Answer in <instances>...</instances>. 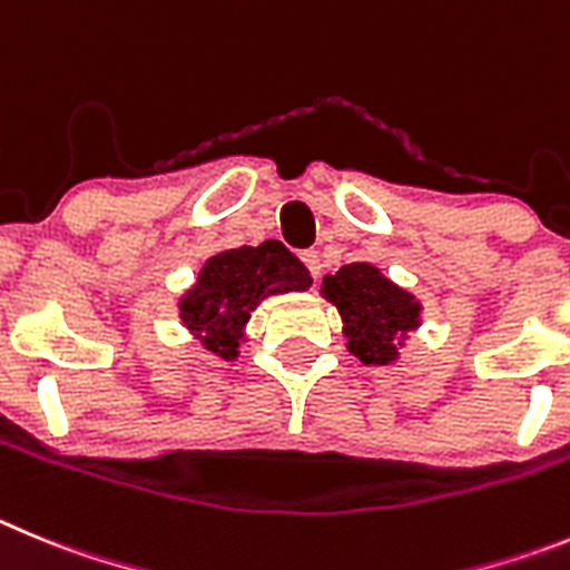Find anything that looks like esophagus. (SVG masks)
<instances>
[{
	"label": "esophagus",
	"instance_id": "obj_1",
	"mask_svg": "<svg viewBox=\"0 0 570 570\" xmlns=\"http://www.w3.org/2000/svg\"><path fill=\"white\" fill-rule=\"evenodd\" d=\"M301 261H304V266L312 273V278L321 275V253H317V249H304V253H301Z\"/></svg>",
	"mask_w": 570,
	"mask_h": 570
}]
</instances>
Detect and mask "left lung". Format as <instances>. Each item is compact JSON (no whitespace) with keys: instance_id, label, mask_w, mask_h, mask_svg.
<instances>
[{"instance_id":"1","label":"left lung","mask_w":570,"mask_h":570,"mask_svg":"<svg viewBox=\"0 0 570 570\" xmlns=\"http://www.w3.org/2000/svg\"><path fill=\"white\" fill-rule=\"evenodd\" d=\"M321 295L337 306L346 348L366 366L397 361V348L420 326V304L412 292L400 289L372 264L341 266L323 278Z\"/></svg>"}]
</instances>
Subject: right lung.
<instances>
[{
    "label": "right lung",
    "mask_w": 570,
    "mask_h": 570,
    "mask_svg": "<svg viewBox=\"0 0 570 570\" xmlns=\"http://www.w3.org/2000/svg\"><path fill=\"white\" fill-rule=\"evenodd\" d=\"M312 275L281 240L238 247L207 258L198 281L178 301L181 321L209 355L235 361L249 315L269 295L304 292Z\"/></svg>",
    "instance_id": "add662e5"
}]
</instances>
